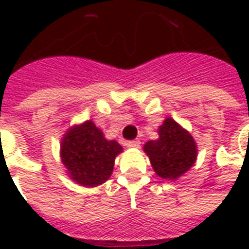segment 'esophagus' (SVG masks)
<instances>
[{"label":"esophagus","mask_w":249,"mask_h":249,"mask_svg":"<svg viewBox=\"0 0 249 249\" xmlns=\"http://www.w3.org/2000/svg\"><path fill=\"white\" fill-rule=\"evenodd\" d=\"M126 146H128L129 148H138L141 146V142L140 140L129 141V142H126Z\"/></svg>","instance_id":"obj_1"}]
</instances>
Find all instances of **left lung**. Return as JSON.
Wrapping results in <instances>:
<instances>
[{
  "instance_id": "obj_1",
  "label": "left lung",
  "mask_w": 249,
  "mask_h": 249,
  "mask_svg": "<svg viewBox=\"0 0 249 249\" xmlns=\"http://www.w3.org/2000/svg\"><path fill=\"white\" fill-rule=\"evenodd\" d=\"M159 138L148 141L143 151L160 178L176 181L191 169L197 158L194 137L172 117H166L158 129Z\"/></svg>"
}]
</instances>
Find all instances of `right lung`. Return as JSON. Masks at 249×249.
Listing matches in <instances>:
<instances>
[{
    "instance_id": "add662e5",
    "label": "right lung",
    "mask_w": 249,
    "mask_h": 249,
    "mask_svg": "<svg viewBox=\"0 0 249 249\" xmlns=\"http://www.w3.org/2000/svg\"><path fill=\"white\" fill-rule=\"evenodd\" d=\"M123 147L105 134L91 120L73 125L60 141V160L68 177L84 187L105 183L113 172L115 159Z\"/></svg>"
}]
</instances>
